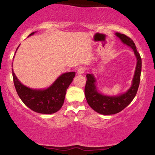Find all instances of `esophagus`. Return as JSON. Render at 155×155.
<instances>
[{
  "label": "esophagus",
  "instance_id": "obj_1",
  "mask_svg": "<svg viewBox=\"0 0 155 155\" xmlns=\"http://www.w3.org/2000/svg\"><path fill=\"white\" fill-rule=\"evenodd\" d=\"M85 71V69L84 68H79L77 70V74H83Z\"/></svg>",
  "mask_w": 155,
  "mask_h": 155
}]
</instances>
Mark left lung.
<instances>
[{
    "label": "left lung",
    "instance_id": "obj_1",
    "mask_svg": "<svg viewBox=\"0 0 155 155\" xmlns=\"http://www.w3.org/2000/svg\"><path fill=\"white\" fill-rule=\"evenodd\" d=\"M116 35L121 39L122 43L132 48L136 57L137 64L131 87L126 92L117 96H107L101 94L97 90L96 80L94 76L92 74H87L86 75L87 81L84 94L87 101L94 111L104 115L114 114L127 107L136 96L140 84L141 58L139 53L137 51L136 45L132 39L124 34L116 33Z\"/></svg>",
    "mask_w": 155,
    "mask_h": 155
}]
</instances>
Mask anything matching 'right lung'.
<instances>
[{"label":"right lung","mask_w":155,"mask_h":155,"mask_svg":"<svg viewBox=\"0 0 155 155\" xmlns=\"http://www.w3.org/2000/svg\"><path fill=\"white\" fill-rule=\"evenodd\" d=\"M34 33H31L29 36ZM75 74V72L65 73L47 89L33 90L23 85L12 71L15 89L22 102L33 111L46 114L55 113L61 108L67 89Z\"/></svg>","instance_id":"add662e5"}]
</instances>
